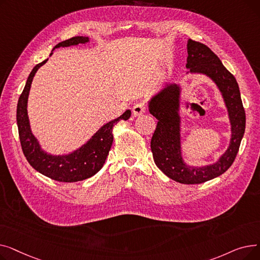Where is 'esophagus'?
Returning a JSON list of instances; mask_svg holds the SVG:
<instances>
[{"instance_id":"esophagus-1","label":"esophagus","mask_w":260,"mask_h":260,"mask_svg":"<svg viewBox=\"0 0 260 260\" xmlns=\"http://www.w3.org/2000/svg\"><path fill=\"white\" fill-rule=\"evenodd\" d=\"M145 109H146V105H145L144 102L136 103L133 107V115L135 117H138V116L142 115L145 112Z\"/></svg>"}]
</instances>
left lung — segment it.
<instances>
[{"instance_id":"left-lung-1","label":"left lung","mask_w":260,"mask_h":260,"mask_svg":"<svg viewBox=\"0 0 260 260\" xmlns=\"http://www.w3.org/2000/svg\"><path fill=\"white\" fill-rule=\"evenodd\" d=\"M185 66L188 68L187 74L209 77L221 92L231 124L229 147L212 165L190 167L185 163L179 114L181 86L168 83L148 101L149 113L158 120L151 148L156 166L169 178L183 184H199L220 176L234 162L245 129V113L235 77L207 45L189 39Z\"/></svg>"}]
</instances>
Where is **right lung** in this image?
<instances>
[{
    "label": "right lung",
    "instance_id": "obj_1",
    "mask_svg": "<svg viewBox=\"0 0 260 260\" xmlns=\"http://www.w3.org/2000/svg\"><path fill=\"white\" fill-rule=\"evenodd\" d=\"M87 42H89L88 37H74L65 40L53 47L50 56L56 48L85 44ZM47 61L48 59L34 67L18 101L17 123L22 151L29 165L48 178L60 182L82 181L90 178L102 169L113 144V127L120 120H127L132 113L129 109H126L120 117L105 123L86 143L70 154L51 155L46 153L41 148L38 139L31 132L28 114H27V102H28L32 79L39 68Z\"/></svg>",
    "mask_w": 260,
    "mask_h": 260
}]
</instances>
